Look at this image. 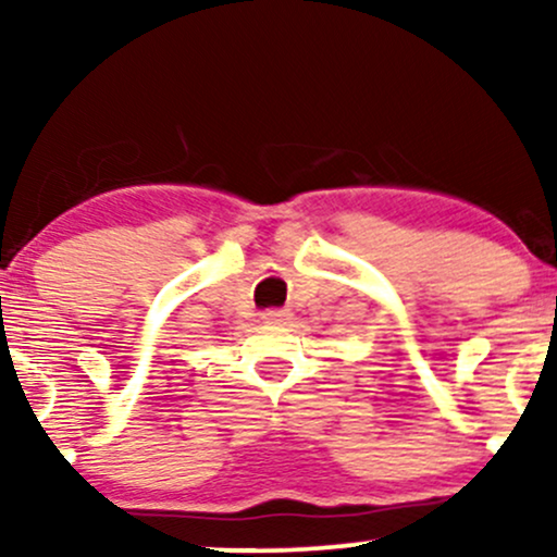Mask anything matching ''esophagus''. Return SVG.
Wrapping results in <instances>:
<instances>
[{"label":"esophagus","instance_id":"34e87169","mask_svg":"<svg viewBox=\"0 0 557 557\" xmlns=\"http://www.w3.org/2000/svg\"><path fill=\"white\" fill-rule=\"evenodd\" d=\"M261 317H264L267 322H285V319L290 317V311H287V309H267Z\"/></svg>","mask_w":557,"mask_h":557}]
</instances>
